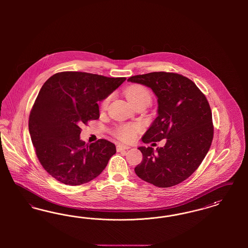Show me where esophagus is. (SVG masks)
<instances>
[{"instance_id": "obj_1", "label": "esophagus", "mask_w": 248, "mask_h": 248, "mask_svg": "<svg viewBox=\"0 0 248 248\" xmlns=\"http://www.w3.org/2000/svg\"><path fill=\"white\" fill-rule=\"evenodd\" d=\"M130 149V147L128 146H125V145H122V144H119L117 145V152H124V151H126Z\"/></svg>"}]
</instances>
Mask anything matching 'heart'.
<instances>
[{
  "mask_svg": "<svg viewBox=\"0 0 248 248\" xmlns=\"http://www.w3.org/2000/svg\"><path fill=\"white\" fill-rule=\"evenodd\" d=\"M126 98L134 107L139 105L148 106L153 99V95L148 87L142 84H133L129 86L125 91ZM111 95L106 96L100 102V109L104 110L106 108ZM141 127L138 124H121L114 129V136L123 141H132L136 139L139 133H140Z\"/></svg>",
  "mask_w": 248,
  "mask_h": 248,
  "instance_id": "b5f03b06",
  "label": "heart"
}]
</instances>
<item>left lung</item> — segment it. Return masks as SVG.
<instances>
[{"label":"left lung","instance_id":"8db88e82","mask_svg":"<svg viewBox=\"0 0 248 248\" xmlns=\"http://www.w3.org/2000/svg\"><path fill=\"white\" fill-rule=\"evenodd\" d=\"M128 81L151 87L158 97V116L142 141L166 139L165 147L156 151L139 148L143 160L135 172L156 187L177 185L193 174L210 149L214 125L209 103L195 83L178 73L150 72Z\"/></svg>","mask_w":248,"mask_h":248}]
</instances>
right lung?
<instances>
[{
    "instance_id": "obj_1",
    "label": "right lung",
    "mask_w": 248,
    "mask_h": 248,
    "mask_svg": "<svg viewBox=\"0 0 248 248\" xmlns=\"http://www.w3.org/2000/svg\"><path fill=\"white\" fill-rule=\"evenodd\" d=\"M126 80L82 71H62L42 86L31 108L29 131L36 156L50 176L71 186L101 174L115 145L106 140L85 144L81 126L99 118L97 102Z\"/></svg>"
}]
</instances>
